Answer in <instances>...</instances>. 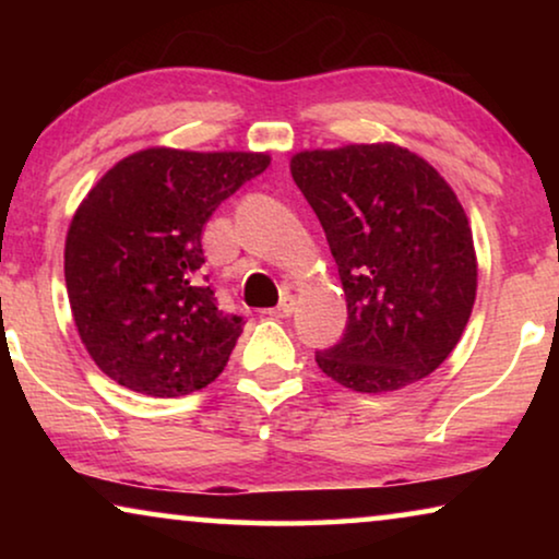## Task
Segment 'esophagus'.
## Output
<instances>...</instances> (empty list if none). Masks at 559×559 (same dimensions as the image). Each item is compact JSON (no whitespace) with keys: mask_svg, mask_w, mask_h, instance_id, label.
<instances>
[{"mask_svg":"<svg viewBox=\"0 0 559 559\" xmlns=\"http://www.w3.org/2000/svg\"><path fill=\"white\" fill-rule=\"evenodd\" d=\"M295 312V300L289 295H285L280 300V305L274 310H270V316H274V318H289Z\"/></svg>","mask_w":559,"mask_h":559,"instance_id":"1","label":"esophagus"}]
</instances>
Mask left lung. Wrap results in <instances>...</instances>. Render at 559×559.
<instances>
[{"label":"left lung","instance_id":"8db88e82","mask_svg":"<svg viewBox=\"0 0 559 559\" xmlns=\"http://www.w3.org/2000/svg\"><path fill=\"white\" fill-rule=\"evenodd\" d=\"M289 173L323 226L348 323L320 371L364 394L430 377L461 341L478 287L473 231L435 167L392 142L305 150Z\"/></svg>","mask_w":559,"mask_h":559}]
</instances>
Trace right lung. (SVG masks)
Segmentation results:
<instances>
[{
	"label": "right lung",
	"instance_id": "obj_1",
	"mask_svg": "<svg viewBox=\"0 0 559 559\" xmlns=\"http://www.w3.org/2000/svg\"><path fill=\"white\" fill-rule=\"evenodd\" d=\"M264 152L150 147L119 159L66 236V287L83 346L117 384L182 396L224 371L243 331L205 285L201 234Z\"/></svg>",
	"mask_w": 559,
	"mask_h": 559
}]
</instances>
